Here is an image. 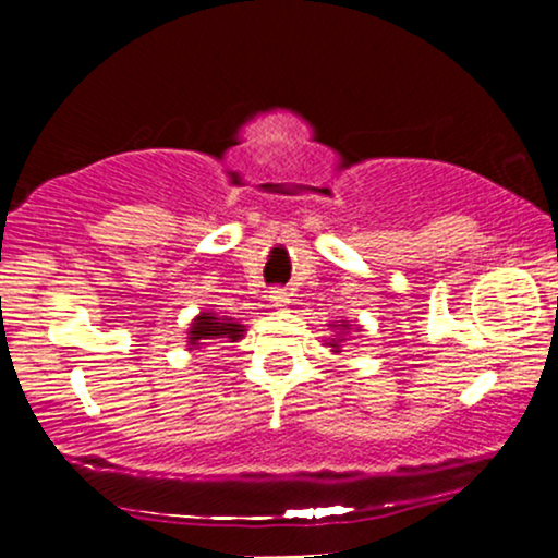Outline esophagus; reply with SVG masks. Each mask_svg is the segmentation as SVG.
Here are the masks:
<instances>
[{"label": "esophagus", "mask_w": 558, "mask_h": 558, "mask_svg": "<svg viewBox=\"0 0 558 558\" xmlns=\"http://www.w3.org/2000/svg\"><path fill=\"white\" fill-rule=\"evenodd\" d=\"M270 301H272L275 306H288V301H291V299H288L286 288H272V291H270Z\"/></svg>", "instance_id": "34e87169"}]
</instances>
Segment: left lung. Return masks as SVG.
<instances>
[{"mask_svg":"<svg viewBox=\"0 0 558 558\" xmlns=\"http://www.w3.org/2000/svg\"><path fill=\"white\" fill-rule=\"evenodd\" d=\"M343 328H349V325H343ZM338 341H343V338H338ZM330 345H338V343H330Z\"/></svg>","mask_w":558,"mask_h":558,"instance_id":"8db88e82","label":"left lung"}]
</instances>
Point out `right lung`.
I'll return each instance as SVG.
<instances>
[{"label": "right lung", "instance_id": "obj_1", "mask_svg": "<svg viewBox=\"0 0 558 558\" xmlns=\"http://www.w3.org/2000/svg\"><path fill=\"white\" fill-rule=\"evenodd\" d=\"M241 336L243 325L230 323V319H217L209 315V312H204V315L196 317L194 325H191L189 345H207L204 341H209V338H230V341H239Z\"/></svg>", "mask_w": 558, "mask_h": 558}]
</instances>
